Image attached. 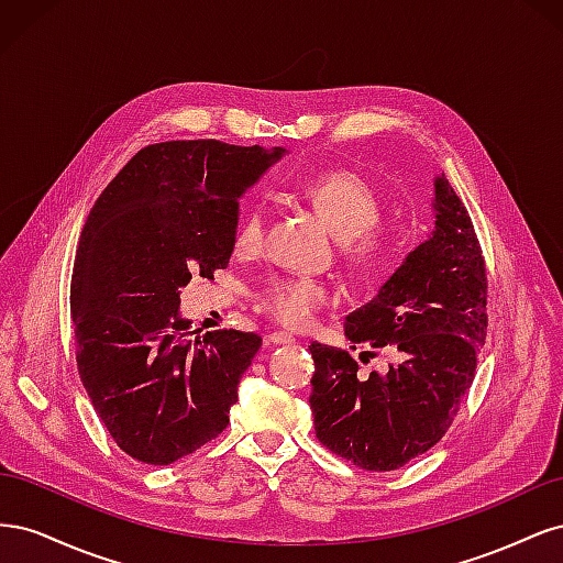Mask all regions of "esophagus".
Returning <instances> with one entry per match:
<instances>
[{
    "instance_id": "34e87169",
    "label": "esophagus",
    "mask_w": 563,
    "mask_h": 563,
    "mask_svg": "<svg viewBox=\"0 0 563 563\" xmlns=\"http://www.w3.org/2000/svg\"><path fill=\"white\" fill-rule=\"evenodd\" d=\"M294 335L291 333H284V331H277V333H269L267 335V345H286V343H294Z\"/></svg>"
}]
</instances>
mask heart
<instances>
[{
    "label": "heart",
    "mask_w": 563,
    "mask_h": 563,
    "mask_svg": "<svg viewBox=\"0 0 563 563\" xmlns=\"http://www.w3.org/2000/svg\"><path fill=\"white\" fill-rule=\"evenodd\" d=\"M300 192L327 220L338 240H343L340 249L350 263L368 267L383 258L387 249L385 234L378 230L383 199L368 180L352 172H327L305 180ZM265 203L251 201L234 228V251L240 255L258 253L265 244ZM331 300V288L308 277L272 279L258 294L261 310L291 329L310 327Z\"/></svg>",
    "instance_id": "b5f03b06"
}]
</instances>
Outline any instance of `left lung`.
<instances>
[{
	"label": "left lung",
	"mask_w": 563,
	"mask_h": 563,
	"mask_svg": "<svg viewBox=\"0 0 563 563\" xmlns=\"http://www.w3.org/2000/svg\"><path fill=\"white\" fill-rule=\"evenodd\" d=\"M434 230L380 291L345 317V335L391 352L387 373L356 378L350 352L314 343L310 408L323 446L371 472H389L446 434L486 340V267L463 201L434 178Z\"/></svg>",
	"instance_id": "left-lung-1"
}]
</instances>
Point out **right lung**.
<instances>
[{
    "instance_id": "add662e5",
    "label": "right lung",
    "mask_w": 563,
    "mask_h": 563,
    "mask_svg": "<svg viewBox=\"0 0 563 563\" xmlns=\"http://www.w3.org/2000/svg\"><path fill=\"white\" fill-rule=\"evenodd\" d=\"M284 147L168 141L143 147L93 203L73 269L77 368L117 446L172 465L228 428L261 335L190 338L180 288L225 269L240 197Z\"/></svg>"
}]
</instances>
